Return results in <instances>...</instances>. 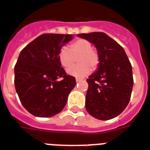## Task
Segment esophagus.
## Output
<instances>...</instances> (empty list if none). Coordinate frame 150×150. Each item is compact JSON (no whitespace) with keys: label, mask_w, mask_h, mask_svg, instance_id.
<instances>
[{"label":"esophagus","mask_w":150,"mask_h":150,"mask_svg":"<svg viewBox=\"0 0 150 150\" xmlns=\"http://www.w3.org/2000/svg\"><path fill=\"white\" fill-rule=\"evenodd\" d=\"M82 81V79H81V78H78V77H77V78H76V82H80V81Z\"/></svg>","instance_id":"esophagus-1"}]
</instances>
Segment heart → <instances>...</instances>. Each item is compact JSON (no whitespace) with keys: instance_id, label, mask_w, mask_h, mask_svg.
Returning a JSON list of instances; mask_svg holds the SVG:
<instances>
[{"instance_id":"1","label":"heart","mask_w":150,"mask_h":150,"mask_svg":"<svg viewBox=\"0 0 150 150\" xmlns=\"http://www.w3.org/2000/svg\"><path fill=\"white\" fill-rule=\"evenodd\" d=\"M92 44L85 39H78L70 45V48L63 47L59 52V61L64 68L67 69L76 62L79 63L74 67L67 69L69 75L74 76H86L91 69L96 70L100 63L98 52L92 49Z\"/></svg>"}]
</instances>
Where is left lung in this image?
<instances>
[{"label":"left lung","mask_w":150,"mask_h":150,"mask_svg":"<svg viewBox=\"0 0 150 150\" xmlns=\"http://www.w3.org/2000/svg\"><path fill=\"white\" fill-rule=\"evenodd\" d=\"M97 48L100 57L98 70L86 81V109L93 117L110 120L124 111L133 86L132 65L124 49L105 33L77 34Z\"/></svg>","instance_id":"left-lung-1"}]
</instances>
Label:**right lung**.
Returning <instances> with one entry per match:
<instances>
[{
    "label": "right lung",
    "mask_w": 150,
    "mask_h": 150,
    "mask_svg": "<svg viewBox=\"0 0 150 150\" xmlns=\"http://www.w3.org/2000/svg\"><path fill=\"white\" fill-rule=\"evenodd\" d=\"M73 35L45 33L20 52L14 67V84L24 108L33 115L50 117L61 112L76 85L59 61L62 46Z\"/></svg>",
    "instance_id": "right-lung-1"
}]
</instances>
